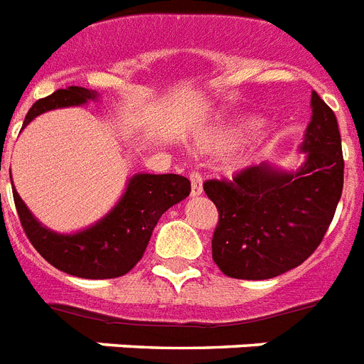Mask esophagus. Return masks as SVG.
Here are the masks:
<instances>
[{"mask_svg":"<svg viewBox=\"0 0 364 364\" xmlns=\"http://www.w3.org/2000/svg\"><path fill=\"white\" fill-rule=\"evenodd\" d=\"M191 196H200V194L204 193V188H202V176L196 173V171H191Z\"/></svg>","mask_w":364,"mask_h":364,"instance_id":"1","label":"esophagus"}]
</instances>
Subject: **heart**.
<instances>
[{"label": "heart", "instance_id": "obj_1", "mask_svg": "<svg viewBox=\"0 0 364 364\" xmlns=\"http://www.w3.org/2000/svg\"><path fill=\"white\" fill-rule=\"evenodd\" d=\"M255 126H257L255 119H238V121L228 122L227 126H223L219 130L211 132L210 136L202 137L198 141V147L204 149V151H225ZM260 147H262V136H253L249 141L240 145L238 149H234V153L228 159V170L240 171L247 168L257 159Z\"/></svg>", "mask_w": 364, "mask_h": 364}]
</instances>
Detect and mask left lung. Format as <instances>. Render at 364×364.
I'll return each instance as SVG.
<instances>
[{
	"instance_id": "obj_1",
	"label": "left lung",
	"mask_w": 364,
	"mask_h": 364,
	"mask_svg": "<svg viewBox=\"0 0 364 364\" xmlns=\"http://www.w3.org/2000/svg\"><path fill=\"white\" fill-rule=\"evenodd\" d=\"M296 171L262 162L228 179L204 183L219 211L211 251L219 270L236 279H270L302 264L321 243L344 187L338 121L311 92V121Z\"/></svg>"
}]
</instances>
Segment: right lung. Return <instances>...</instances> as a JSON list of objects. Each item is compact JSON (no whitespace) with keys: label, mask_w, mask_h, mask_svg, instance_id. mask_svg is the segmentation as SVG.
Listing matches in <instances>:
<instances>
[{"label":"right lung","mask_w":364,"mask_h":364,"mask_svg":"<svg viewBox=\"0 0 364 364\" xmlns=\"http://www.w3.org/2000/svg\"><path fill=\"white\" fill-rule=\"evenodd\" d=\"M98 98L100 94L88 88H60L31 105L24 126L45 111L81 105ZM188 194L191 181L187 177L177 173H136L115 208L96 225L75 234L48 230L31 215L16 191H13V198L26 236L47 262L71 276L111 279L124 276L139 262L162 213Z\"/></svg>","instance_id":"add662e5"}]
</instances>
